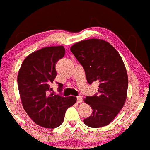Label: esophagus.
Listing matches in <instances>:
<instances>
[{
  "label": "esophagus",
  "mask_w": 150,
  "mask_h": 150,
  "mask_svg": "<svg viewBox=\"0 0 150 150\" xmlns=\"http://www.w3.org/2000/svg\"><path fill=\"white\" fill-rule=\"evenodd\" d=\"M82 96H77V103H81L82 102Z\"/></svg>",
  "instance_id": "esophagus-1"
}]
</instances>
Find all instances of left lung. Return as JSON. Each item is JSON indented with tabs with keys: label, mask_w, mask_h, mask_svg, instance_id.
<instances>
[{
	"label": "left lung",
	"mask_w": 150,
	"mask_h": 150,
	"mask_svg": "<svg viewBox=\"0 0 150 150\" xmlns=\"http://www.w3.org/2000/svg\"><path fill=\"white\" fill-rule=\"evenodd\" d=\"M70 50L84 68L88 84L99 82L98 94L84 99L93 109L84 124L93 128L109 125L127 98L128 77L123 59L113 46L99 39L76 43Z\"/></svg>",
	"instance_id": "left-lung-1"
}]
</instances>
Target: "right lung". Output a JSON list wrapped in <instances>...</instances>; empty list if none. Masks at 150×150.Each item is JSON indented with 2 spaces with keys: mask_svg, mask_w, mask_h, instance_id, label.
Segmentation results:
<instances>
[{
  "mask_svg": "<svg viewBox=\"0 0 150 150\" xmlns=\"http://www.w3.org/2000/svg\"><path fill=\"white\" fill-rule=\"evenodd\" d=\"M65 54L63 46L39 50L24 59L18 73L17 82L24 109L37 125L54 129L63 123L66 110L76 102V97H64L50 92L56 76V62ZM58 84L61 92L62 85Z\"/></svg>",
  "mask_w": 150,
  "mask_h": 150,
  "instance_id": "right-lung-1",
  "label": "right lung"
}]
</instances>
